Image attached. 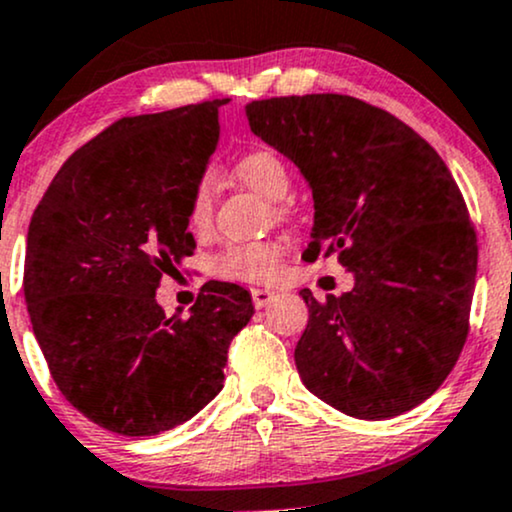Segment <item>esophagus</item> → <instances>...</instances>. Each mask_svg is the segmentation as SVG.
Here are the masks:
<instances>
[{
	"label": "esophagus",
	"mask_w": 512,
	"mask_h": 512,
	"mask_svg": "<svg viewBox=\"0 0 512 512\" xmlns=\"http://www.w3.org/2000/svg\"><path fill=\"white\" fill-rule=\"evenodd\" d=\"M272 301H274V291H269V289H252V303H255L257 310L267 308V305L272 303Z\"/></svg>",
	"instance_id": "34e87169"
}]
</instances>
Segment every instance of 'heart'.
<instances>
[{"label":"heart","instance_id":"heart-1","mask_svg":"<svg viewBox=\"0 0 512 512\" xmlns=\"http://www.w3.org/2000/svg\"><path fill=\"white\" fill-rule=\"evenodd\" d=\"M236 178L250 187L252 192L279 202L289 195L291 175L286 163L281 161L274 151L257 149L245 154L236 163ZM190 226L195 231L209 226L211 221V180L202 178L197 182L195 192L190 199ZM281 257V245L274 240H252V243H233L216 255L211 267L223 279L236 281H267L276 274Z\"/></svg>","mask_w":512,"mask_h":512}]
</instances>
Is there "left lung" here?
Listing matches in <instances>:
<instances>
[{
	"mask_svg": "<svg viewBox=\"0 0 512 512\" xmlns=\"http://www.w3.org/2000/svg\"><path fill=\"white\" fill-rule=\"evenodd\" d=\"M245 115L313 190L305 260L337 252L354 274V289L325 303L301 291L303 385L356 419L414 409L460 358L477 279V233L448 166L409 125L351 96L267 98Z\"/></svg>",
	"mask_w": 512,
	"mask_h": 512,
	"instance_id": "1",
	"label": "left lung"
}]
</instances>
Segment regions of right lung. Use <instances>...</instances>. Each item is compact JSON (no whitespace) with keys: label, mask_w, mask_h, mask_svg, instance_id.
<instances>
[{"label":"right lung","mask_w":512,"mask_h":512,"mask_svg":"<svg viewBox=\"0 0 512 512\" xmlns=\"http://www.w3.org/2000/svg\"><path fill=\"white\" fill-rule=\"evenodd\" d=\"M223 103L117 120L67 158L28 226L23 293L52 380L120 436H156L207 407L255 313L226 281L204 284L185 320L156 301L197 248L187 214Z\"/></svg>","instance_id":"right-lung-1"}]
</instances>
